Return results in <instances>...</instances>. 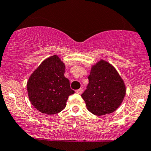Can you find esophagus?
Segmentation results:
<instances>
[{"label": "esophagus", "instance_id": "obj_1", "mask_svg": "<svg viewBox=\"0 0 151 151\" xmlns=\"http://www.w3.org/2000/svg\"><path fill=\"white\" fill-rule=\"evenodd\" d=\"M76 92H77V93H79V94H81V93H82V92H83V88H80L79 89L76 91Z\"/></svg>", "mask_w": 151, "mask_h": 151}]
</instances>
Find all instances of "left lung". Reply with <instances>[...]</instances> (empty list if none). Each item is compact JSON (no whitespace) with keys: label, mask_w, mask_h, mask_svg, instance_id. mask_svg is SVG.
<instances>
[{"label":"left lung","mask_w":151,"mask_h":151,"mask_svg":"<svg viewBox=\"0 0 151 151\" xmlns=\"http://www.w3.org/2000/svg\"><path fill=\"white\" fill-rule=\"evenodd\" d=\"M86 89L81 94L89 111L101 116L117 110L122 103L126 88L115 68L105 60L92 67Z\"/></svg>","instance_id":"obj_1"}]
</instances>
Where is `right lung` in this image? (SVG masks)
<instances>
[{
  "mask_svg": "<svg viewBox=\"0 0 151 151\" xmlns=\"http://www.w3.org/2000/svg\"><path fill=\"white\" fill-rule=\"evenodd\" d=\"M65 71V64L55 55L43 60L30 76L27 85L28 96L39 111L55 115L65 108L74 91L64 76Z\"/></svg>",
  "mask_w": 151,
  "mask_h": 151,
  "instance_id": "add662e5",
  "label": "right lung"
}]
</instances>
